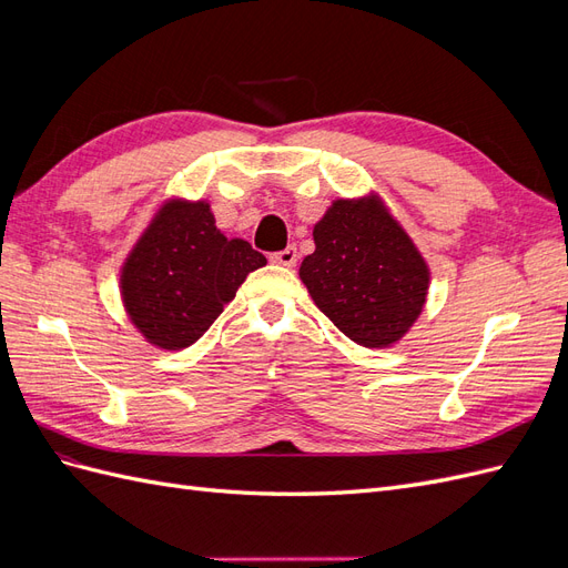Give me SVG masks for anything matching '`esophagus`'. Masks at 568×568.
Returning a JSON list of instances; mask_svg holds the SVG:
<instances>
[{
	"label": "esophagus",
	"mask_w": 568,
	"mask_h": 568,
	"mask_svg": "<svg viewBox=\"0 0 568 568\" xmlns=\"http://www.w3.org/2000/svg\"><path fill=\"white\" fill-rule=\"evenodd\" d=\"M296 248L294 246H288V248H284V251H277V253H272L270 255V261L272 263H277V265H282V267H294L296 265Z\"/></svg>",
	"instance_id": "1"
}]
</instances>
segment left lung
Instances as JSON below:
<instances>
[{
	"label": "left lung",
	"mask_w": 568,
	"mask_h": 568,
	"mask_svg": "<svg viewBox=\"0 0 568 568\" xmlns=\"http://www.w3.org/2000/svg\"><path fill=\"white\" fill-rule=\"evenodd\" d=\"M301 282L357 346L390 348L426 305L432 272L379 194L336 199L313 230Z\"/></svg>",
	"instance_id": "1"
}]
</instances>
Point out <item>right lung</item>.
I'll list each match as a JSON object with an SVG mask.
<instances>
[{
    "label": "right lung",
    "mask_w": 568,
    "mask_h": 568,
    "mask_svg": "<svg viewBox=\"0 0 568 568\" xmlns=\"http://www.w3.org/2000/svg\"><path fill=\"white\" fill-rule=\"evenodd\" d=\"M263 265V253L215 227L209 201L168 199L120 267V298L151 346L182 351Z\"/></svg>",
    "instance_id": "obj_1"
}]
</instances>
